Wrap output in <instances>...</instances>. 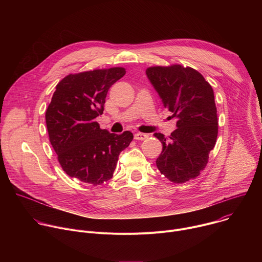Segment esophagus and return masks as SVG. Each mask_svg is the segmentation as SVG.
<instances>
[{
    "label": "esophagus",
    "instance_id": "1",
    "mask_svg": "<svg viewBox=\"0 0 262 262\" xmlns=\"http://www.w3.org/2000/svg\"><path fill=\"white\" fill-rule=\"evenodd\" d=\"M148 138V136L146 134H143V133H136L135 134V139L136 140H139V141H144Z\"/></svg>",
    "mask_w": 262,
    "mask_h": 262
}]
</instances>
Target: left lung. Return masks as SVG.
<instances>
[{"instance_id": "left-lung-1", "label": "left lung", "mask_w": 262, "mask_h": 262, "mask_svg": "<svg viewBox=\"0 0 262 262\" xmlns=\"http://www.w3.org/2000/svg\"><path fill=\"white\" fill-rule=\"evenodd\" d=\"M146 74L177 119V128L169 138L155 134L163 144L157 166L175 183L194 179L207 165L217 137L213 90L199 71L179 64L148 67Z\"/></svg>"}]
</instances>
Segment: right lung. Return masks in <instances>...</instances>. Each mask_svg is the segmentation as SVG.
<instances>
[{"label": "right lung", "mask_w": 262, "mask_h": 262, "mask_svg": "<svg viewBox=\"0 0 262 262\" xmlns=\"http://www.w3.org/2000/svg\"><path fill=\"white\" fill-rule=\"evenodd\" d=\"M125 72L123 67H112L68 74L56 86L46 121L58 161L70 177L92 185L107 181L120 152L133 141L130 132L110 134L95 121L108 89Z\"/></svg>", "instance_id": "add662e5"}]
</instances>
